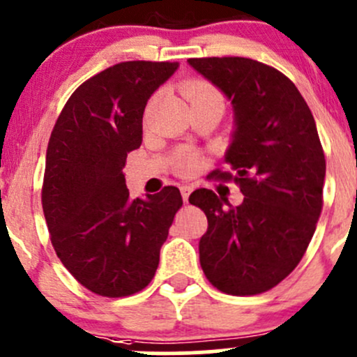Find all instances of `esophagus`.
<instances>
[{"instance_id": "1", "label": "esophagus", "mask_w": 357, "mask_h": 357, "mask_svg": "<svg viewBox=\"0 0 357 357\" xmlns=\"http://www.w3.org/2000/svg\"><path fill=\"white\" fill-rule=\"evenodd\" d=\"M192 186L190 185H183L181 186V195H183V200L185 202H188V197H190V193H192Z\"/></svg>"}]
</instances>
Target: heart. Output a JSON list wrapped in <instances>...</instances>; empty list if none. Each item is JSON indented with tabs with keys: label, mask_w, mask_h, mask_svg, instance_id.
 <instances>
[{
	"label": "heart",
	"mask_w": 357,
	"mask_h": 357,
	"mask_svg": "<svg viewBox=\"0 0 357 357\" xmlns=\"http://www.w3.org/2000/svg\"><path fill=\"white\" fill-rule=\"evenodd\" d=\"M185 96L188 98V102L192 105L199 102H208V100L222 103L219 91H215L211 84H207L204 81L188 82L185 86ZM197 165H199V158H197L195 152H192V150H181V152L176 153L174 160H172V167L179 174H192L197 169Z\"/></svg>",
	"instance_id": "b5f03b06"
}]
</instances>
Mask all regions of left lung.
I'll return each instance as SVG.
<instances>
[{
    "instance_id": "1",
    "label": "left lung",
    "mask_w": 357,
    "mask_h": 357,
    "mask_svg": "<svg viewBox=\"0 0 357 357\" xmlns=\"http://www.w3.org/2000/svg\"><path fill=\"white\" fill-rule=\"evenodd\" d=\"M188 63L231 102L229 171L214 176L235 179L243 193L229 208L212 190L190 195L208 222L200 266L225 294H262L297 268L321 214L326 162L314 117L294 82L266 63L242 56Z\"/></svg>"
}]
</instances>
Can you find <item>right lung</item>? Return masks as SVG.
<instances>
[{
    "instance_id": "obj_1",
    "label": "right lung",
    "mask_w": 357,
    "mask_h": 357,
    "mask_svg": "<svg viewBox=\"0 0 357 357\" xmlns=\"http://www.w3.org/2000/svg\"><path fill=\"white\" fill-rule=\"evenodd\" d=\"M178 62H122L67 100L46 150L43 212L72 276L102 297H126L155 276L160 247L183 205L176 186L129 199L122 167L143 139V112Z\"/></svg>"
}]
</instances>
